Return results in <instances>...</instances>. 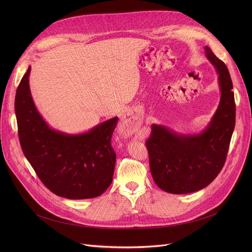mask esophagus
Returning <instances> with one entry per match:
<instances>
[{"mask_svg":"<svg viewBox=\"0 0 252 252\" xmlns=\"http://www.w3.org/2000/svg\"><path fill=\"white\" fill-rule=\"evenodd\" d=\"M135 126V119H134V115L133 114H126L123 117V120L121 122L120 125V130L123 133L128 134L130 132L133 131Z\"/></svg>","mask_w":252,"mask_h":252,"instance_id":"esophagus-1","label":"esophagus"}]
</instances>
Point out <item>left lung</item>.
Instances as JSON below:
<instances>
[{"label": "left lung", "mask_w": 252, "mask_h": 252, "mask_svg": "<svg viewBox=\"0 0 252 252\" xmlns=\"http://www.w3.org/2000/svg\"><path fill=\"white\" fill-rule=\"evenodd\" d=\"M209 62L219 74L221 96L208 126L198 134H178L166 126L153 125L146 145L150 167L157 186L169 193L200 190L222 169L235 126L233 86L225 63L208 47Z\"/></svg>", "instance_id": "1"}]
</instances>
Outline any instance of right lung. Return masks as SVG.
<instances>
[{
  "label": "right lung",
  "mask_w": 252,
  "mask_h": 252,
  "mask_svg": "<svg viewBox=\"0 0 252 252\" xmlns=\"http://www.w3.org/2000/svg\"><path fill=\"white\" fill-rule=\"evenodd\" d=\"M31 66L17 89L15 112L23 153L41 182L53 193L68 199L94 198L113 182L116 153L112 135L119 118L81 134L51 128L32 101Z\"/></svg>",
  "instance_id": "1"
}]
</instances>
